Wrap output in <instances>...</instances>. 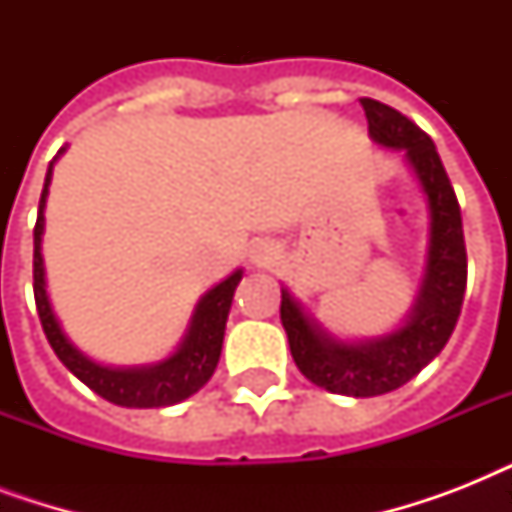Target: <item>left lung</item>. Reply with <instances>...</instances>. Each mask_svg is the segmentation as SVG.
<instances>
[{
  "label": "left lung",
  "instance_id": "8db88e82",
  "mask_svg": "<svg viewBox=\"0 0 512 512\" xmlns=\"http://www.w3.org/2000/svg\"><path fill=\"white\" fill-rule=\"evenodd\" d=\"M369 135L377 143L404 151L430 209L428 273L420 300L404 327L372 342H340L303 313L281 289V324L297 369L319 388L340 396H382L417 377L444 350L462 311L468 284V252L462 233L460 201L454 196L433 140L401 111L380 100L361 98Z\"/></svg>",
  "mask_w": 512,
  "mask_h": 512
}]
</instances>
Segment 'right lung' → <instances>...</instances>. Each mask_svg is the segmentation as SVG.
<instances>
[{"label": "right lung", "mask_w": 512, "mask_h": 512, "mask_svg": "<svg viewBox=\"0 0 512 512\" xmlns=\"http://www.w3.org/2000/svg\"><path fill=\"white\" fill-rule=\"evenodd\" d=\"M63 151V148H60ZM52 177V164L44 177V191L39 199V215L34 225V300L39 321L47 340H50L55 356L66 364V369L79 377L90 390H95L100 398H106L116 406H130V409H159V406H172L193 396L196 390L204 388V382L212 377L220 350H223L225 321L231 311L233 292L239 287L241 271L209 289L201 297L199 308L193 313L191 329L183 345L177 348L175 356H170L162 364L140 366V369H108L84 356L76 350L68 337L63 335L58 319L47 300L44 289V265H42V231H44V201H47V185Z\"/></svg>", "instance_id": "right-lung-1"}]
</instances>
